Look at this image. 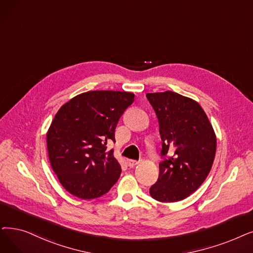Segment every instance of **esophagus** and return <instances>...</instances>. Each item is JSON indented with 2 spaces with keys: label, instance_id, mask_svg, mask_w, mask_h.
I'll list each match as a JSON object with an SVG mask.
<instances>
[{
  "label": "esophagus",
  "instance_id": "esophagus-1",
  "mask_svg": "<svg viewBox=\"0 0 253 253\" xmlns=\"http://www.w3.org/2000/svg\"><path fill=\"white\" fill-rule=\"evenodd\" d=\"M136 164H138V161L137 160H133V159H129L128 160V166L130 168H134Z\"/></svg>",
  "mask_w": 253,
  "mask_h": 253
}]
</instances>
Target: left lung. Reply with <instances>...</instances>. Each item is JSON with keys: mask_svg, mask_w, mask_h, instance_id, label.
Masks as SVG:
<instances>
[{"mask_svg": "<svg viewBox=\"0 0 253 253\" xmlns=\"http://www.w3.org/2000/svg\"><path fill=\"white\" fill-rule=\"evenodd\" d=\"M162 140L159 177L150 194L161 203L185 200L199 189L213 166L216 135L202 106L178 93H148Z\"/></svg>", "mask_w": 253, "mask_h": 253, "instance_id": "obj_1", "label": "left lung"}]
</instances>
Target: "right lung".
Here are the masks:
<instances>
[{"instance_id": "obj_1", "label": "right lung", "mask_w": 253, "mask_h": 253, "mask_svg": "<svg viewBox=\"0 0 253 253\" xmlns=\"http://www.w3.org/2000/svg\"><path fill=\"white\" fill-rule=\"evenodd\" d=\"M134 94L91 91L73 97L54 116L46 134L50 166L63 187L83 200L100 197L121 174L108 141Z\"/></svg>"}]
</instances>
